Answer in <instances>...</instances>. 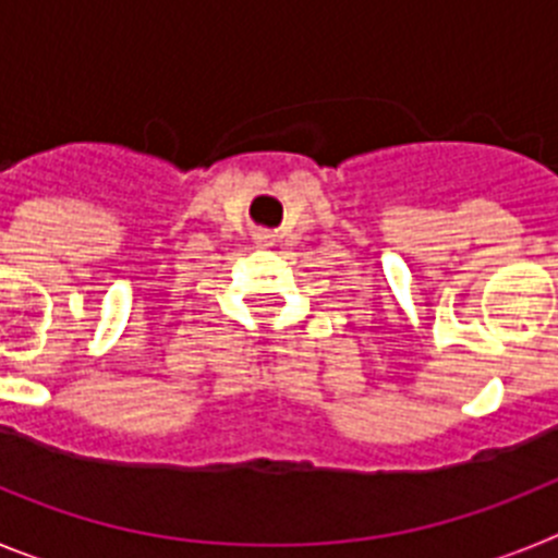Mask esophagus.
I'll return each instance as SVG.
<instances>
[{"mask_svg": "<svg viewBox=\"0 0 558 558\" xmlns=\"http://www.w3.org/2000/svg\"><path fill=\"white\" fill-rule=\"evenodd\" d=\"M259 243H270V234H259Z\"/></svg>", "mask_w": 558, "mask_h": 558, "instance_id": "esophagus-1", "label": "esophagus"}]
</instances>
